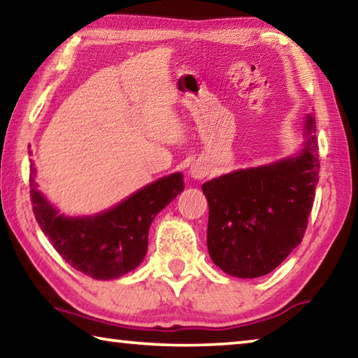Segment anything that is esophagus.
Instances as JSON below:
<instances>
[{"mask_svg": "<svg viewBox=\"0 0 358 358\" xmlns=\"http://www.w3.org/2000/svg\"><path fill=\"white\" fill-rule=\"evenodd\" d=\"M208 167L205 166V164H202V162H196V164H192L191 166V169H189V175L192 178H196V180H202V178H205L208 175Z\"/></svg>", "mask_w": 358, "mask_h": 358, "instance_id": "34e87169", "label": "esophagus"}]
</instances>
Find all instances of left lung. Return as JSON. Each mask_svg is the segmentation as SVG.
Returning a JSON list of instances; mask_svg holds the SVG:
<instances>
[{"label":"left lung","instance_id":"left-lung-1","mask_svg":"<svg viewBox=\"0 0 358 358\" xmlns=\"http://www.w3.org/2000/svg\"><path fill=\"white\" fill-rule=\"evenodd\" d=\"M316 120L305 121V147L294 157L230 172L202 185L208 201L207 245L227 275L259 278L301 243L319 183Z\"/></svg>","mask_w":358,"mask_h":358}]
</instances>
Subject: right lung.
<instances>
[{
	"label": "right lung",
	"mask_w": 358,
	"mask_h": 358,
	"mask_svg": "<svg viewBox=\"0 0 358 358\" xmlns=\"http://www.w3.org/2000/svg\"><path fill=\"white\" fill-rule=\"evenodd\" d=\"M29 181L33 213L42 232L66 262L94 280H115L141 265L151 222L185 187L183 175L172 173L104 213L66 217L36 189L33 175Z\"/></svg>",
	"instance_id": "1"
}]
</instances>
